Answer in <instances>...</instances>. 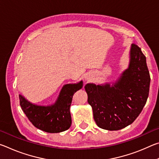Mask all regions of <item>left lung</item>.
<instances>
[{"mask_svg":"<svg viewBox=\"0 0 159 159\" xmlns=\"http://www.w3.org/2000/svg\"><path fill=\"white\" fill-rule=\"evenodd\" d=\"M150 80L146 57L138 45L132 44L128 68L116 81L111 85L88 83L85 86L98 127L118 130L133 123L147 102Z\"/></svg>","mask_w":159,"mask_h":159,"instance_id":"1","label":"left lung"}]
</instances>
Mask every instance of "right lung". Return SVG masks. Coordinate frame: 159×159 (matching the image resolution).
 Returning a JSON list of instances; mask_svg holds the SVG:
<instances>
[{
  "instance_id": "obj_1",
  "label": "right lung",
  "mask_w": 159,
  "mask_h": 159,
  "mask_svg": "<svg viewBox=\"0 0 159 159\" xmlns=\"http://www.w3.org/2000/svg\"><path fill=\"white\" fill-rule=\"evenodd\" d=\"M83 88V81L64 85L55 104L49 106H39L31 103L21 95L20 102L21 109L35 127L50 133L65 131L71 125L70 114L74 94Z\"/></svg>"
}]
</instances>
